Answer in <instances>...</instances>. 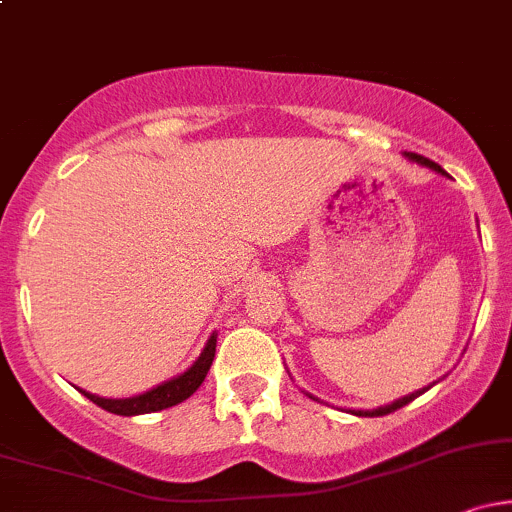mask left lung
I'll return each instance as SVG.
<instances>
[{"mask_svg": "<svg viewBox=\"0 0 512 512\" xmlns=\"http://www.w3.org/2000/svg\"><path fill=\"white\" fill-rule=\"evenodd\" d=\"M411 161H416V163H421V166H428V168H433V170H438V173H443L445 175V170L438 166L436 161H428V158H424V156H419V154H407ZM428 390V387H426ZM421 392L424 390H419V392H411V395H407V397H402V399H397V402H392V404H387V407H380V409H373V411H354V414H358V416H385V414H390V411H397V409H402L404 404H409V402H414L416 397L421 395Z\"/></svg>", "mask_w": 512, "mask_h": 512, "instance_id": "1", "label": "left lung"}]
</instances>
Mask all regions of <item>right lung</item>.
Masks as SVG:
<instances>
[{
  "label": "right lung",
  "mask_w": 512,
  "mask_h": 512,
  "mask_svg": "<svg viewBox=\"0 0 512 512\" xmlns=\"http://www.w3.org/2000/svg\"><path fill=\"white\" fill-rule=\"evenodd\" d=\"M216 354V337H211L207 346H204L202 356L197 358L195 366L185 373L178 375V378L168 380V383L154 387V390L144 392L139 397H129V399H103L96 395H88V392L81 390V395L91 399L93 404L110 411V414H120V416H134V414H151V411H161L168 407H175V404L185 402L192 392L197 390L199 385L204 383L207 378V370L211 368V361H214Z\"/></svg>",
  "instance_id": "obj_1"
}]
</instances>
